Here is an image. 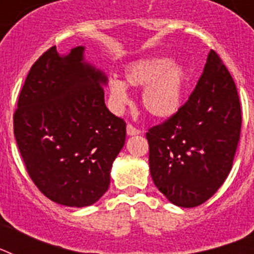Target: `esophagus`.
Returning a JSON list of instances; mask_svg holds the SVG:
<instances>
[{"instance_id": "esophagus-1", "label": "esophagus", "mask_w": 254, "mask_h": 254, "mask_svg": "<svg viewBox=\"0 0 254 254\" xmlns=\"http://www.w3.org/2000/svg\"><path fill=\"white\" fill-rule=\"evenodd\" d=\"M126 129H127V134H128V136H134V134L140 133V129H137L132 125H127V128Z\"/></svg>"}]
</instances>
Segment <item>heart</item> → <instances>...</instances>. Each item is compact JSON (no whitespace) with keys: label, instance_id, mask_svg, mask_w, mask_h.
<instances>
[{"label":"heart","instance_id":"obj_1","mask_svg":"<svg viewBox=\"0 0 254 254\" xmlns=\"http://www.w3.org/2000/svg\"><path fill=\"white\" fill-rule=\"evenodd\" d=\"M125 82L117 77L108 80V96L113 112L121 113L129 103L126 84L142 89L141 104L156 120H169L181 111L188 85L190 72L181 62L168 56H152L133 61L125 67Z\"/></svg>","mask_w":254,"mask_h":254}]
</instances>
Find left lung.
Instances as JSON below:
<instances>
[{
    "label": "left lung",
    "instance_id": "left-lung-1",
    "mask_svg": "<svg viewBox=\"0 0 254 254\" xmlns=\"http://www.w3.org/2000/svg\"><path fill=\"white\" fill-rule=\"evenodd\" d=\"M241 126L234 80L211 51L188 102L146 133L155 186L179 207L206 202L230 173Z\"/></svg>",
    "mask_w": 254,
    "mask_h": 254
}]
</instances>
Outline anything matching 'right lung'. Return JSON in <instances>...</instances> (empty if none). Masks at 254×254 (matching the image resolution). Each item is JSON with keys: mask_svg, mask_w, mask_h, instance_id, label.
Listing matches in <instances>:
<instances>
[{"mask_svg": "<svg viewBox=\"0 0 254 254\" xmlns=\"http://www.w3.org/2000/svg\"><path fill=\"white\" fill-rule=\"evenodd\" d=\"M107 75L85 60V47H56L31 66L13 114V133L29 176L53 202L99 201L126 141V123L108 111Z\"/></svg>", "mask_w": 254, "mask_h": 254, "instance_id": "add662e5", "label": "right lung"}]
</instances>
